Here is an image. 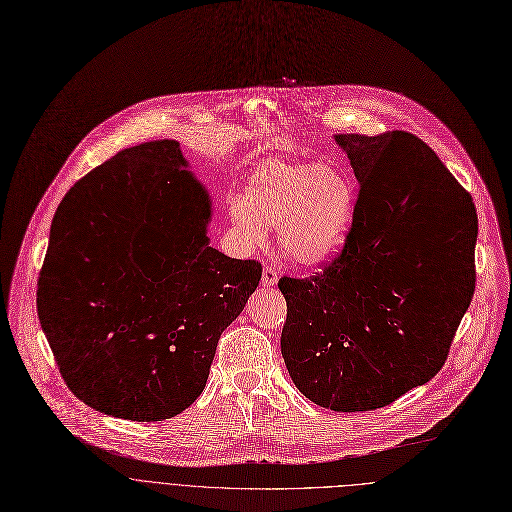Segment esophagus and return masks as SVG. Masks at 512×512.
Here are the masks:
<instances>
[{"label":"esophagus","mask_w":512,"mask_h":512,"mask_svg":"<svg viewBox=\"0 0 512 512\" xmlns=\"http://www.w3.org/2000/svg\"><path fill=\"white\" fill-rule=\"evenodd\" d=\"M277 281H279V271L275 267L265 265L263 267V277H261L263 287H273V285H277Z\"/></svg>","instance_id":"obj_1"}]
</instances>
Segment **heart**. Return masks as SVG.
I'll return each instance as SVG.
<instances>
[{
  "label": "heart",
  "mask_w": 512,
  "mask_h": 512,
  "mask_svg": "<svg viewBox=\"0 0 512 512\" xmlns=\"http://www.w3.org/2000/svg\"><path fill=\"white\" fill-rule=\"evenodd\" d=\"M354 211L356 193L339 170L269 158L251 170L231 217L245 247H263L267 227H277L287 261L321 267L344 253Z\"/></svg>",
  "instance_id": "heart-1"
}]
</instances>
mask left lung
Returning <instances> with one entry per match:
<instances>
[{
  "mask_svg": "<svg viewBox=\"0 0 512 512\" xmlns=\"http://www.w3.org/2000/svg\"><path fill=\"white\" fill-rule=\"evenodd\" d=\"M360 195L344 253L283 277L281 356L295 388L333 412L392 404L430 382L474 293L470 195L408 132L335 134Z\"/></svg>",
  "mask_w": 512,
  "mask_h": 512,
  "instance_id": "obj_1",
  "label": "left lung"
}]
</instances>
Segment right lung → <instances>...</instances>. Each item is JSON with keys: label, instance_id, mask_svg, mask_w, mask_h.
<instances>
[{"label": "right lung", "instance_id": "add662e5", "mask_svg": "<svg viewBox=\"0 0 512 512\" xmlns=\"http://www.w3.org/2000/svg\"><path fill=\"white\" fill-rule=\"evenodd\" d=\"M189 166L177 140L126 148L52 221L38 317L68 388L106 416L187 410L261 279L257 261L211 247L213 199Z\"/></svg>", "mask_w": 512, "mask_h": 512}]
</instances>
